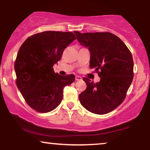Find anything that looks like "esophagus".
Returning <instances> with one entry per match:
<instances>
[{
  "mask_svg": "<svg viewBox=\"0 0 150 150\" xmlns=\"http://www.w3.org/2000/svg\"><path fill=\"white\" fill-rule=\"evenodd\" d=\"M81 79H82V78H81V77L75 76V80L76 81H80V80H81Z\"/></svg>",
  "mask_w": 150,
  "mask_h": 150,
  "instance_id": "1",
  "label": "esophagus"
}]
</instances>
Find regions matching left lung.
<instances>
[{"label": "left lung", "mask_w": 150, "mask_h": 150, "mask_svg": "<svg viewBox=\"0 0 150 150\" xmlns=\"http://www.w3.org/2000/svg\"><path fill=\"white\" fill-rule=\"evenodd\" d=\"M77 40L91 52L90 68L101 79L95 83L87 77V87L79 95L81 104L97 115L112 111L124 101L134 77L132 55L118 36L110 32L74 31Z\"/></svg>", "instance_id": "8db88e82"}]
</instances>
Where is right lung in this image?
<instances>
[{"instance_id": "1", "label": "right lung", "mask_w": 150, "mask_h": 150, "mask_svg": "<svg viewBox=\"0 0 150 150\" xmlns=\"http://www.w3.org/2000/svg\"><path fill=\"white\" fill-rule=\"evenodd\" d=\"M75 39L72 32L44 31L29 36L20 47L14 63L16 83L26 103L35 111L46 113L56 108L63 99L64 88L75 81L73 74L62 76L53 67Z\"/></svg>"}]
</instances>
